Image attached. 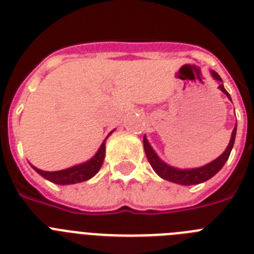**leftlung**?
<instances>
[{"label": "left lung", "instance_id": "8db88e82", "mask_svg": "<svg viewBox=\"0 0 254 254\" xmlns=\"http://www.w3.org/2000/svg\"><path fill=\"white\" fill-rule=\"evenodd\" d=\"M211 73H212V76H214L216 80L221 81V77H220L216 72L212 71ZM219 89L223 91L226 96H228L229 99H230V95H229L228 91L224 89L223 84L219 85ZM235 134H237V125H235L234 129H233L232 138H230V142H229L225 151L220 155L216 160L211 161L210 164H207V165H205V167L197 168V169H188V170L176 169V168L169 167V165H167L165 163H163V161L158 158V155L155 154L152 147L150 146V143L147 142L146 137H143V149H145V154H146V158L147 160H149L150 165H151L152 169L156 172V174H158L159 177H161V178L165 179V181L173 182V183H178V185H182V186L198 185V183H202V182L212 178V177H214L215 174H216V173L224 167V164L226 163V160L229 159V155H230V152H232L233 145H234V141H235Z\"/></svg>", "mask_w": 254, "mask_h": 254}]
</instances>
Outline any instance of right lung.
I'll return each instance as SVG.
<instances>
[{
	"mask_svg": "<svg viewBox=\"0 0 254 254\" xmlns=\"http://www.w3.org/2000/svg\"><path fill=\"white\" fill-rule=\"evenodd\" d=\"M105 156V140L103 141L102 146L98 150L93 159H90L86 163L81 164V165H76V167L68 168V169L58 170V172H44L38 168L33 167V169L37 173H39L40 176L44 177L48 181L53 182L56 185H73V183H80V182H85L87 179L93 178L96 173L99 172L102 168L103 160Z\"/></svg>",
	"mask_w": 254,
	"mask_h": 254,
	"instance_id": "right-lung-1",
	"label": "right lung"
}]
</instances>
